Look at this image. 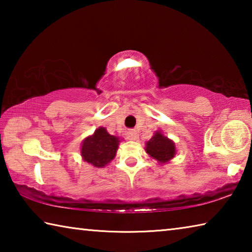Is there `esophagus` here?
Returning <instances> with one entry per match:
<instances>
[{
    "label": "esophagus",
    "mask_w": 252,
    "mask_h": 252,
    "mask_svg": "<svg viewBox=\"0 0 252 252\" xmlns=\"http://www.w3.org/2000/svg\"><path fill=\"white\" fill-rule=\"evenodd\" d=\"M127 138L130 140H136L138 139V133H136V131L134 129H131L127 131Z\"/></svg>",
    "instance_id": "34e87169"
}]
</instances>
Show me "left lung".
<instances>
[{"mask_svg":"<svg viewBox=\"0 0 252 252\" xmlns=\"http://www.w3.org/2000/svg\"><path fill=\"white\" fill-rule=\"evenodd\" d=\"M146 151L152 159L160 163H167L176 156V146L172 140L164 136L160 131H157L146 143Z\"/></svg>","mask_w":252,"mask_h":252,"instance_id":"obj_1","label":"left lung"}]
</instances>
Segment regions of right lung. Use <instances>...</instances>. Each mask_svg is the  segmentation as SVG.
<instances>
[{
	"label": "right lung",
	"mask_w": 252,
	"mask_h": 252,
	"mask_svg": "<svg viewBox=\"0 0 252 252\" xmlns=\"http://www.w3.org/2000/svg\"><path fill=\"white\" fill-rule=\"evenodd\" d=\"M119 143L120 140L118 136L109 134L105 127L100 126L92 135L83 140L81 156L93 167L103 168L116 157Z\"/></svg>",
	"instance_id": "add662e5"
}]
</instances>
